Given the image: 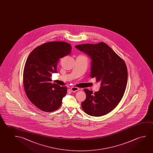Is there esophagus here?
<instances>
[{
    "label": "esophagus",
    "mask_w": 153,
    "mask_h": 153,
    "mask_svg": "<svg viewBox=\"0 0 153 153\" xmlns=\"http://www.w3.org/2000/svg\"><path fill=\"white\" fill-rule=\"evenodd\" d=\"M71 91L73 92H76V91H79V88H78V87H73L71 88Z\"/></svg>",
    "instance_id": "obj_1"
}]
</instances>
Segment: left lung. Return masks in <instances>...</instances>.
Listing matches in <instances>:
<instances>
[{
    "label": "left lung",
    "instance_id": "8db88e82",
    "mask_svg": "<svg viewBox=\"0 0 153 153\" xmlns=\"http://www.w3.org/2000/svg\"><path fill=\"white\" fill-rule=\"evenodd\" d=\"M76 48L92 59L91 77L101 82L98 92L85 88L86 98L82 103L85 113L100 117L110 112L121 101L127 84L125 61L105 43L77 45Z\"/></svg>",
    "mask_w": 153,
    "mask_h": 153
}]
</instances>
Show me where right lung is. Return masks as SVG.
Returning <instances> with one entry per match:
<instances>
[{
    "mask_svg": "<svg viewBox=\"0 0 153 153\" xmlns=\"http://www.w3.org/2000/svg\"><path fill=\"white\" fill-rule=\"evenodd\" d=\"M71 46L62 41L45 43L35 48L26 60L23 71L24 88L30 101L44 112H53L61 106L66 86L52 84L60 58L70 54Z\"/></svg>",
    "mask_w": 153,
    "mask_h": 153,
    "instance_id": "add662e5",
    "label": "right lung"
}]
</instances>
